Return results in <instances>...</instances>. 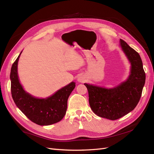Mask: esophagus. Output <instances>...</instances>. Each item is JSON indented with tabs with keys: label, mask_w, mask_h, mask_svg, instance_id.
<instances>
[{
	"label": "esophagus",
	"mask_w": 154,
	"mask_h": 154,
	"mask_svg": "<svg viewBox=\"0 0 154 154\" xmlns=\"http://www.w3.org/2000/svg\"><path fill=\"white\" fill-rule=\"evenodd\" d=\"M78 80H79V82H83V79L82 78H78Z\"/></svg>",
	"instance_id": "1"
}]
</instances>
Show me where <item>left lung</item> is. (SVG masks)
I'll return each instance as SVG.
<instances>
[{
	"label": "left lung",
	"mask_w": 154,
	"mask_h": 154,
	"mask_svg": "<svg viewBox=\"0 0 154 154\" xmlns=\"http://www.w3.org/2000/svg\"><path fill=\"white\" fill-rule=\"evenodd\" d=\"M120 45L131 63L128 80L110 89L84 83L92 111L100 117L110 120L121 118L135 109L145 83V72L139 53L122 39Z\"/></svg>",
	"instance_id": "8db88e82"
}]
</instances>
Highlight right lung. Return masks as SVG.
Masks as SVG:
<instances>
[{
  "label": "right lung",
  "mask_w": 154,
  "mask_h": 154,
  "mask_svg": "<svg viewBox=\"0 0 154 154\" xmlns=\"http://www.w3.org/2000/svg\"><path fill=\"white\" fill-rule=\"evenodd\" d=\"M20 54L13 63L10 73L14 102L27 118L37 125H50L59 122L66 115L68 97L75 88L76 83L71 82L46 99L32 97L23 89L18 80L17 65Z\"/></svg>",
  "instance_id": "add662e5"
}]
</instances>
